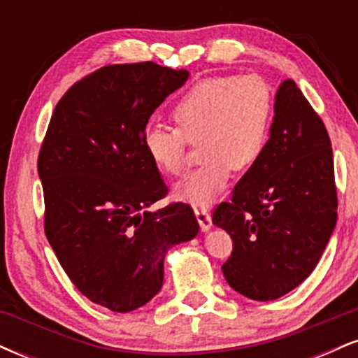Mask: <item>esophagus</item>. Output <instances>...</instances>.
Segmentation results:
<instances>
[{
  "mask_svg": "<svg viewBox=\"0 0 358 358\" xmlns=\"http://www.w3.org/2000/svg\"><path fill=\"white\" fill-rule=\"evenodd\" d=\"M195 217L199 220L200 229L203 232H207L208 229L212 227V219H210V213L207 212V208H195Z\"/></svg>",
  "mask_w": 358,
  "mask_h": 358,
  "instance_id": "34e87169",
  "label": "esophagus"
}]
</instances>
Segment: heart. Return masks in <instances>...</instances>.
Segmentation results:
<instances>
[{"instance_id": "b5f03b06", "label": "heart", "mask_w": 358, "mask_h": 358, "mask_svg": "<svg viewBox=\"0 0 358 358\" xmlns=\"http://www.w3.org/2000/svg\"><path fill=\"white\" fill-rule=\"evenodd\" d=\"M176 129L150 126L143 145L163 173L178 176L188 146L200 145L199 168L175 185V196L190 205L212 203L232 170L244 171L261 159L273 119V92L257 76H213L195 82L175 102Z\"/></svg>"}]
</instances>
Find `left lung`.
Returning <instances> with one entry per match:
<instances>
[{
    "mask_svg": "<svg viewBox=\"0 0 358 358\" xmlns=\"http://www.w3.org/2000/svg\"><path fill=\"white\" fill-rule=\"evenodd\" d=\"M336 205L327 127L296 82L286 79L276 92L264 153L212 215L234 242L222 266L229 286L271 301L301 285L330 241Z\"/></svg>",
    "mask_w": 358,
    "mask_h": 358,
    "instance_id": "8db88e82",
    "label": "left lung"
}]
</instances>
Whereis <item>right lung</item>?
<instances>
[{
    "label": "right lung",
    "mask_w": 358,
    "mask_h": 358,
    "mask_svg": "<svg viewBox=\"0 0 358 358\" xmlns=\"http://www.w3.org/2000/svg\"><path fill=\"white\" fill-rule=\"evenodd\" d=\"M188 79L155 62L108 65L73 84L38 155L45 236L92 303L127 313L163 286L166 252L199 234L188 203L148 210L168 188L148 156V119Z\"/></svg>",
    "instance_id": "add662e5"
}]
</instances>
